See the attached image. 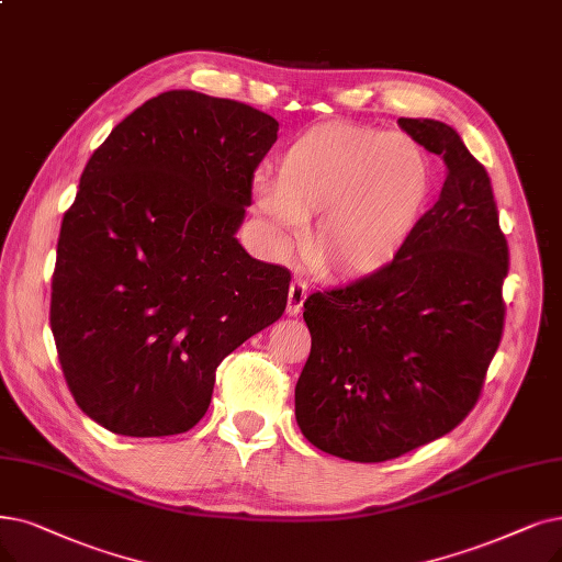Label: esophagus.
Returning <instances> with one entry per match:
<instances>
[{
	"label": "esophagus",
	"mask_w": 562,
	"mask_h": 562,
	"mask_svg": "<svg viewBox=\"0 0 562 562\" xmlns=\"http://www.w3.org/2000/svg\"><path fill=\"white\" fill-rule=\"evenodd\" d=\"M308 295V290L302 281H293L290 283V290H288V306H285V313L288 316H297V313L302 311L304 306V300Z\"/></svg>",
	"instance_id": "esophagus-1"
}]
</instances>
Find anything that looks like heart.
Segmentation results:
<instances>
[{
  "label": "heart",
  "mask_w": 562,
  "mask_h": 562,
  "mask_svg": "<svg viewBox=\"0 0 562 562\" xmlns=\"http://www.w3.org/2000/svg\"><path fill=\"white\" fill-rule=\"evenodd\" d=\"M429 191V159L413 138L321 122L277 154V179L254 177L249 198L277 251L316 216L304 244L311 265L325 279L357 281L398 258Z\"/></svg>",
  "instance_id": "1"
}]
</instances>
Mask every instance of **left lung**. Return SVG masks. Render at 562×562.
Segmentation results:
<instances>
[{
  "mask_svg": "<svg viewBox=\"0 0 562 562\" xmlns=\"http://www.w3.org/2000/svg\"><path fill=\"white\" fill-rule=\"evenodd\" d=\"M398 126L442 159L438 200L387 269L304 302L311 352L297 424L318 450L359 463L396 459L459 426L505 325L509 249L484 166L452 126Z\"/></svg>",
  "mask_w": 562,
  "mask_h": 562,
  "instance_id": "left-lung-1",
  "label": "left lung"
}]
</instances>
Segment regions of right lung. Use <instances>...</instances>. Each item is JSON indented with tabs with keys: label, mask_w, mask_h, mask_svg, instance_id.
I'll list each match as a JSON object with an SVG mask.
<instances>
[{
	"label": "right lung",
	"mask_w": 562,
	"mask_h": 562,
	"mask_svg": "<svg viewBox=\"0 0 562 562\" xmlns=\"http://www.w3.org/2000/svg\"><path fill=\"white\" fill-rule=\"evenodd\" d=\"M277 131L251 105L172 89L87 161L61 221L50 327L66 385L103 429H193L216 367L283 316L290 272L235 237Z\"/></svg>",
	"instance_id": "1"
}]
</instances>
